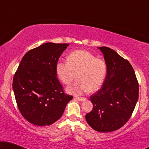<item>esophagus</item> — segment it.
Listing matches in <instances>:
<instances>
[{
	"label": "esophagus",
	"mask_w": 149,
	"mask_h": 149,
	"mask_svg": "<svg viewBox=\"0 0 149 149\" xmlns=\"http://www.w3.org/2000/svg\"><path fill=\"white\" fill-rule=\"evenodd\" d=\"M74 99H76V100H79V101H85V100H86V98H85V97H77V96H75L74 97Z\"/></svg>",
	"instance_id": "esophagus-1"
}]
</instances>
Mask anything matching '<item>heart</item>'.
Here are the masks:
<instances>
[{
    "mask_svg": "<svg viewBox=\"0 0 149 149\" xmlns=\"http://www.w3.org/2000/svg\"><path fill=\"white\" fill-rule=\"evenodd\" d=\"M58 78L64 84L69 85L74 79H78L67 88L72 94H81L89 90L93 92L103 84L107 72L105 61L97 58L86 50H76L69 54L67 61H58L56 65Z\"/></svg>",
    "mask_w": 149,
    "mask_h": 149,
    "instance_id": "heart-1",
    "label": "heart"
}]
</instances>
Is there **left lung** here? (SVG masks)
<instances>
[{
  "instance_id": "obj_1",
  "label": "left lung",
  "mask_w": 149,
  "mask_h": 149,
  "mask_svg": "<svg viewBox=\"0 0 149 149\" xmlns=\"http://www.w3.org/2000/svg\"><path fill=\"white\" fill-rule=\"evenodd\" d=\"M107 66L100 89L90 96L93 109L86 114L87 123L95 131L119 130L132 117L139 94V85L129 61L107 47H98Z\"/></svg>"
}]
</instances>
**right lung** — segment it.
Instances as JSON below:
<instances>
[{
	"label": "right lung",
	"mask_w": 149,
	"mask_h": 149,
	"mask_svg": "<svg viewBox=\"0 0 149 149\" xmlns=\"http://www.w3.org/2000/svg\"><path fill=\"white\" fill-rule=\"evenodd\" d=\"M68 45L46 42L28 51L14 74L13 89L18 109L30 123L52 125L72 99L64 93L56 72L59 58Z\"/></svg>",
	"instance_id": "1"
}]
</instances>
